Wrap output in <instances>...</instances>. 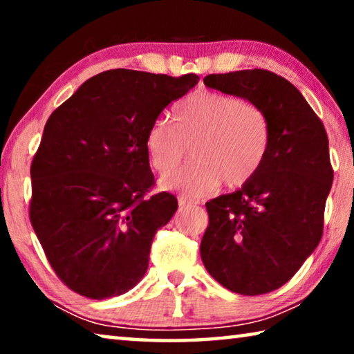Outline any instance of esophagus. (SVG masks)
<instances>
[{
    "label": "esophagus",
    "mask_w": 354,
    "mask_h": 354,
    "mask_svg": "<svg viewBox=\"0 0 354 354\" xmlns=\"http://www.w3.org/2000/svg\"><path fill=\"white\" fill-rule=\"evenodd\" d=\"M178 205H179V207H187V206H194V205H196V201H194V200H190V198H185V196H178Z\"/></svg>",
    "instance_id": "34e87169"
}]
</instances>
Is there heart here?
<instances>
[{"label":"heart","instance_id":"1","mask_svg":"<svg viewBox=\"0 0 354 354\" xmlns=\"http://www.w3.org/2000/svg\"><path fill=\"white\" fill-rule=\"evenodd\" d=\"M272 143L267 113L237 95L196 91L173 107V124L156 120L148 128L145 148L149 164L169 175L189 156L196 160L162 179V187L189 196L218 189H237L253 181L266 164Z\"/></svg>","mask_w":354,"mask_h":354}]
</instances>
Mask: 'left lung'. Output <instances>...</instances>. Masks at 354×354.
Listing matches in <instances>:
<instances>
[{
    "label": "left lung",
    "instance_id": "obj_1",
    "mask_svg": "<svg viewBox=\"0 0 354 354\" xmlns=\"http://www.w3.org/2000/svg\"><path fill=\"white\" fill-rule=\"evenodd\" d=\"M207 87L253 101L267 113L272 143L253 181L206 203L200 254L227 290L262 295L284 286L319 245L333 185L328 136L298 88L253 68L207 75Z\"/></svg>",
    "mask_w": 354,
    "mask_h": 354
}]
</instances>
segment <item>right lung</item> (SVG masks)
I'll return each instance as SVG.
<instances>
[{
	"mask_svg": "<svg viewBox=\"0 0 354 354\" xmlns=\"http://www.w3.org/2000/svg\"><path fill=\"white\" fill-rule=\"evenodd\" d=\"M200 77L115 68L91 77L51 113L31 164L29 220L57 278L92 299L143 278L153 239L178 209L156 185L148 128Z\"/></svg>",
	"mask_w": 354,
	"mask_h": 354,
	"instance_id": "1",
	"label": "right lung"
}]
</instances>
